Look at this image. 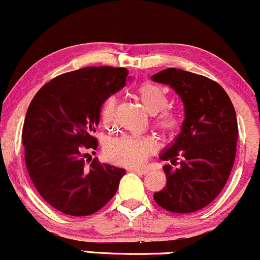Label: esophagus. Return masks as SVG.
<instances>
[{"instance_id": "34e87169", "label": "esophagus", "mask_w": 260, "mask_h": 260, "mask_svg": "<svg viewBox=\"0 0 260 260\" xmlns=\"http://www.w3.org/2000/svg\"><path fill=\"white\" fill-rule=\"evenodd\" d=\"M131 171L137 172V174L145 175L148 172V169H144V168H132V169H131Z\"/></svg>"}]
</instances>
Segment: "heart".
Returning <instances> with one entry per match:
<instances>
[{
	"mask_svg": "<svg viewBox=\"0 0 260 260\" xmlns=\"http://www.w3.org/2000/svg\"><path fill=\"white\" fill-rule=\"evenodd\" d=\"M136 95L149 113H156L155 123L164 132H174L180 126V115L172 109H166L169 94L162 86L153 82H144L136 88ZM117 98L110 95L101 105V118L107 127L116 122ZM153 143L147 138L120 136L109 139L104 145V154L112 162L122 166H140L148 159Z\"/></svg>",
	"mask_w": 260,
	"mask_h": 260,
	"instance_id": "obj_1",
	"label": "heart"
}]
</instances>
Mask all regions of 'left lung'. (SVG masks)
<instances>
[{
	"mask_svg": "<svg viewBox=\"0 0 260 260\" xmlns=\"http://www.w3.org/2000/svg\"><path fill=\"white\" fill-rule=\"evenodd\" d=\"M151 79L180 95L186 116L181 133L160 155L178 168L164 166L166 187L154 201L171 213H194L220 194L231 174L238 139L235 107L222 86L204 76L166 68Z\"/></svg>",
	"mask_w": 260,
	"mask_h": 260,
	"instance_id": "1",
	"label": "left lung"
}]
</instances>
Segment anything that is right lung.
I'll return each mask as SVG.
<instances>
[{
  "label": "right lung",
  "mask_w": 260,
  "mask_h": 260,
  "mask_svg": "<svg viewBox=\"0 0 260 260\" xmlns=\"http://www.w3.org/2000/svg\"><path fill=\"white\" fill-rule=\"evenodd\" d=\"M128 70L109 66L63 73L37 92L26 111L22 140L28 174L39 194L61 213L86 216L105 207L126 170L95 159L92 134L101 105L126 85Z\"/></svg>",
  "instance_id": "1"
}]
</instances>
